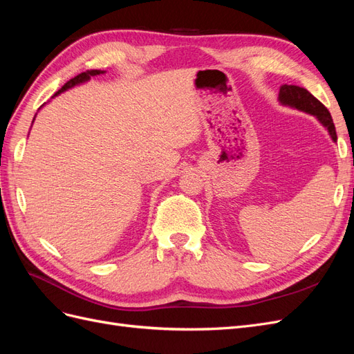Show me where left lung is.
Wrapping results in <instances>:
<instances>
[{"mask_svg":"<svg viewBox=\"0 0 354 354\" xmlns=\"http://www.w3.org/2000/svg\"><path fill=\"white\" fill-rule=\"evenodd\" d=\"M277 100H279L282 106H288V108L313 115L316 120L325 127V130L329 133L332 142H337L335 125L334 121H332L329 111L306 88L297 87V85L283 84L279 90V97H277Z\"/></svg>","mask_w":354,"mask_h":354,"instance_id":"8db88e82","label":"left lung"}]
</instances>
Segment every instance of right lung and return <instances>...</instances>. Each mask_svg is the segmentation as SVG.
<instances>
[{
	"mask_svg": "<svg viewBox=\"0 0 354 354\" xmlns=\"http://www.w3.org/2000/svg\"><path fill=\"white\" fill-rule=\"evenodd\" d=\"M106 71H100V69H91V71H85V72H82V73H80V75H77V77L75 78H72L71 81H68L65 85H63V87L53 95L51 99H55L56 95H59V94H62V93H65L66 90H71V88H73V87H77V85H81V84H84V82H87V81H90L93 77H97V75H100V73H104ZM44 106V104H42ZM41 106V108H42ZM39 108V109H41ZM35 120V118H34ZM32 124H34V121H32Z\"/></svg>",
	"mask_w": 354,
	"mask_h": 354,
	"instance_id": "obj_1",
	"label": "right lung"
}]
</instances>
